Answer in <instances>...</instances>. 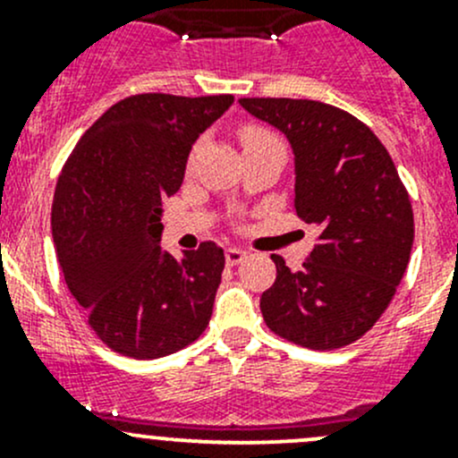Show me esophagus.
<instances>
[{"label": "esophagus", "mask_w": 458, "mask_h": 458, "mask_svg": "<svg viewBox=\"0 0 458 458\" xmlns=\"http://www.w3.org/2000/svg\"><path fill=\"white\" fill-rule=\"evenodd\" d=\"M243 259H246V252L243 250H239V248H225V263L228 266H237Z\"/></svg>", "instance_id": "34e87169"}]
</instances>
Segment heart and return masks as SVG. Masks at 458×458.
Returning <instances> with one entry per match:
<instances>
[{
	"mask_svg": "<svg viewBox=\"0 0 458 458\" xmlns=\"http://www.w3.org/2000/svg\"><path fill=\"white\" fill-rule=\"evenodd\" d=\"M242 143L243 150H252V148L272 146V143H281L275 132H270L263 126H246L242 131Z\"/></svg>",
	"mask_w": 458,
	"mask_h": 458,
	"instance_id": "b5f03b06",
	"label": "heart"
}]
</instances>
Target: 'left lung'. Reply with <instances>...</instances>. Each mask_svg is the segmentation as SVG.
I'll use <instances>...</instances> for the list:
<instances>
[{
  "label": "left lung",
  "instance_id": "left-lung-1",
  "mask_svg": "<svg viewBox=\"0 0 458 458\" xmlns=\"http://www.w3.org/2000/svg\"><path fill=\"white\" fill-rule=\"evenodd\" d=\"M285 135L294 155V210L318 228L293 272L261 294L266 326L310 350L352 344L378 321L401 284L414 242L412 206L377 135L345 110L312 99H239Z\"/></svg>",
  "mask_w": 458,
  "mask_h": 458
}]
</instances>
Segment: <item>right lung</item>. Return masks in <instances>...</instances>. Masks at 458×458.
Returning <instances> with one entry per match:
<instances>
[{
	"label": "right lung",
	"instance_id": "1",
	"mask_svg": "<svg viewBox=\"0 0 458 458\" xmlns=\"http://www.w3.org/2000/svg\"><path fill=\"white\" fill-rule=\"evenodd\" d=\"M233 95L148 92L110 106L68 157L53 201V242L68 290L114 352L159 359L206 330L224 250H161L164 199L182 188L192 143Z\"/></svg>",
	"mask_w": 458,
	"mask_h": 458
}]
</instances>
